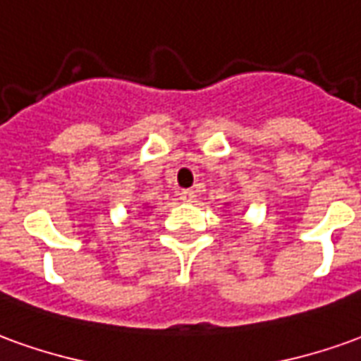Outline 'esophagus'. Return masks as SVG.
Returning a JSON list of instances; mask_svg holds the SVG:
<instances>
[{"mask_svg":"<svg viewBox=\"0 0 361 361\" xmlns=\"http://www.w3.org/2000/svg\"><path fill=\"white\" fill-rule=\"evenodd\" d=\"M195 191H191V189H181L180 191V199L183 201V203H193L195 201Z\"/></svg>","mask_w":361,"mask_h":361,"instance_id":"1","label":"esophagus"}]
</instances>
